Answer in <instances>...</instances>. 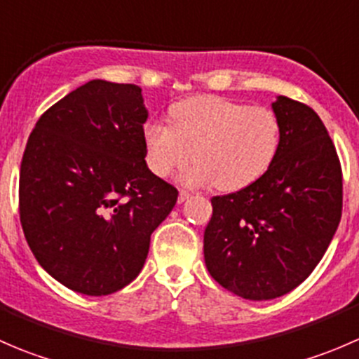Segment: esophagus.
I'll list each match as a JSON object with an SVG mask.
<instances>
[{
	"label": "esophagus",
	"instance_id": "1",
	"mask_svg": "<svg viewBox=\"0 0 359 359\" xmlns=\"http://www.w3.org/2000/svg\"><path fill=\"white\" fill-rule=\"evenodd\" d=\"M191 198V194L187 193V191H180L179 193V203H184V201H187Z\"/></svg>",
	"mask_w": 359,
	"mask_h": 359
}]
</instances>
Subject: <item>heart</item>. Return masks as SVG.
Wrapping results in <instances>:
<instances>
[{"instance_id":"heart-1","label":"heart","mask_w":359,"mask_h":359,"mask_svg":"<svg viewBox=\"0 0 359 359\" xmlns=\"http://www.w3.org/2000/svg\"><path fill=\"white\" fill-rule=\"evenodd\" d=\"M170 119L172 125L149 121L142 130L147 165L161 179L194 158L184 184L240 191L257 182L280 151L281 125L269 107L200 95L173 104Z\"/></svg>"}]
</instances>
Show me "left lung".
Listing matches in <instances>:
<instances>
[{
  "label": "left lung",
  "instance_id": "1",
  "mask_svg": "<svg viewBox=\"0 0 359 359\" xmlns=\"http://www.w3.org/2000/svg\"><path fill=\"white\" fill-rule=\"evenodd\" d=\"M281 144L271 168L236 193L212 198L203 252L213 280L248 300L299 287L327 252L342 215V170L320 116L280 95Z\"/></svg>",
  "mask_w": 359,
  "mask_h": 359
}]
</instances>
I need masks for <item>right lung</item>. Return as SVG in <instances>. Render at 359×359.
<instances>
[{"label":"right lung","instance_id":"obj_1","mask_svg":"<svg viewBox=\"0 0 359 359\" xmlns=\"http://www.w3.org/2000/svg\"><path fill=\"white\" fill-rule=\"evenodd\" d=\"M146 119L140 86L92 79L29 135L20 224L39 266L71 290L109 295L132 283L175 206L179 191L147 168Z\"/></svg>","mask_w":359,"mask_h":359}]
</instances>
